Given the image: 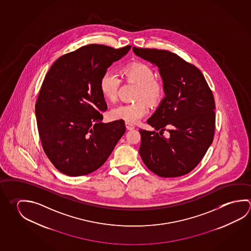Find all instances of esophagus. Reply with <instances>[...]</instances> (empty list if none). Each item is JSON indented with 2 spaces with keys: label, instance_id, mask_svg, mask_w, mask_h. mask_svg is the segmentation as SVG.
<instances>
[{
  "label": "esophagus",
  "instance_id": "34e87169",
  "mask_svg": "<svg viewBox=\"0 0 251 251\" xmlns=\"http://www.w3.org/2000/svg\"><path fill=\"white\" fill-rule=\"evenodd\" d=\"M125 125H126V128L127 130H132V129L135 128V126L132 124H129V123H125Z\"/></svg>",
  "mask_w": 251,
  "mask_h": 251
}]
</instances>
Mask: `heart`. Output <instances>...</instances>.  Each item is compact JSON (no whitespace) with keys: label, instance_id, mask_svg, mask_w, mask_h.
Returning <instances> with one entry per match:
<instances>
[{"label":"heart","instance_id":"1","mask_svg":"<svg viewBox=\"0 0 251 251\" xmlns=\"http://www.w3.org/2000/svg\"><path fill=\"white\" fill-rule=\"evenodd\" d=\"M123 73L127 80L137 84L136 99L138 100L115 106L111 110L110 115L113 119L135 124L149 112V106L145 100L152 106L158 105L162 100L164 85L159 80L155 79L153 70L144 62H133L124 68ZM120 84L119 75L114 71H106L100 84L103 96L110 101H115Z\"/></svg>","mask_w":251,"mask_h":251}]
</instances>
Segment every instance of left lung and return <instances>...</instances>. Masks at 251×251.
I'll return each mask as SVG.
<instances>
[{
  "mask_svg": "<svg viewBox=\"0 0 251 251\" xmlns=\"http://www.w3.org/2000/svg\"><path fill=\"white\" fill-rule=\"evenodd\" d=\"M136 55L158 68L165 98L147 124L156 131L139 129L142 160L160 177H178L192 171L213 140L215 102L198 70L167 50L133 48ZM170 136L165 138L166 129Z\"/></svg>",
  "mask_w": 251,
  "mask_h": 251,
  "instance_id": "left-lung-1",
  "label": "left lung"
}]
</instances>
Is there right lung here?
<instances>
[{"instance_id": "right-lung-1", "label": "right lung", "mask_w": 251, "mask_h": 251, "mask_svg": "<svg viewBox=\"0 0 251 251\" xmlns=\"http://www.w3.org/2000/svg\"><path fill=\"white\" fill-rule=\"evenodd\" d=\"M130 48L84 46L59 58L45 76L35 105L37 125L45 153L62 174L97 170L126 131L122 121L101 123L107 106L100 84Z\"/></svg>"}]
</instances>
